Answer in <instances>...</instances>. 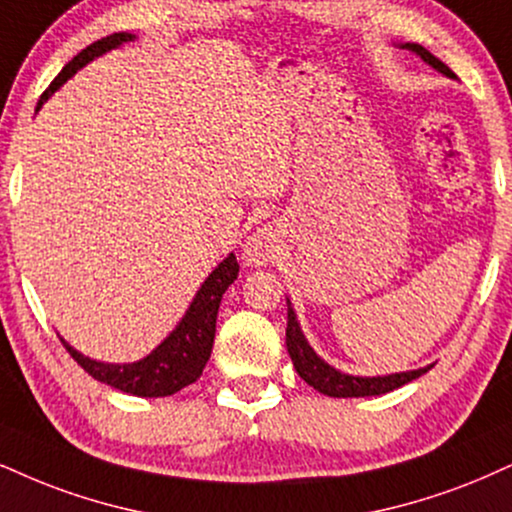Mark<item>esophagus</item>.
<instances>
[{
	"mask_svg": "<svg viewBox=\"0 0 512 512\" xmlns=\"http://www.w3.org/2000/svg\"><path fill=\"white\" fill-rule=\"evenodd\" d=\"M273 246H275V239L270 235V230H266V227H263V230H256L244 244L246 261L254 263V266H263V263L273 256Z\"/></svg>",
	"mask_w": 512,
	"mask_h": 512,
	"instance_id": "34e87169",
	"label": "esophagus"
}]
</instances>
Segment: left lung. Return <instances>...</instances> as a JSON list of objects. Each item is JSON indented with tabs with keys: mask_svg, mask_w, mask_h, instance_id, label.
Instances as JSON below:
<instances>
[{
	"mask_svg": "<svg viewBox=\"0 0 512 512\" xmlns=\"http://www.w3.org/2000/svg\"><path fill=\"white\" fill-rule=\"evenodd\" d=\"M401 47L418 54L422 61L430 63L432 68H437V71L444 73L446 78H456V73H453L444 61H439L437 56L427 52L422 44L406 42V44H401ZM287 351H289V356H292V363H294L296 372H299L301 380H306L313 389H318L320 394L334 396V399H351V396H356L358 399V396L387 394V391H394V389L403 387V384L418 380L420 375H425V372L432 368V365H427V368H420V370L394 372V375H384V377H353V375H346V372L334 370L332 365H327L323 358H320L318 353L311 349V344L306 342V337H304V332H301L299 320H296L292 306L287 308Z\"/></svg>",
	"mask_w": 512,
	"mask_h": 512,
	"instance_id": "8db88e82",
	"label": "left lung"
}]
</instances>
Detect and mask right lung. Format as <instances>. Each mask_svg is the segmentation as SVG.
Listing matches in <instances>:
<instances>
[{
  "instance_id": "obj_1",
  "label": "right lung",
  "mask_w": 512,
  "mask_h": 512,
  "mask_svg": "<svg viewBox=\"0 0 512 512\" xmlns=\"http://www.w3.org/2000/svg\"><path fill=\"white\" fill-rule=\"evenodd\" d=\"M135 40V35L130 33H113L102 40L92 42L90 47L82 49L78 56H73V61H68L63 66V71L52 80V85L42 92L40 102H37V111L42 109V104L47 102L52 94L66 82L71 75L80 71L85 63H90L97 56L109 52V49L121 47L123 42ZM239 263L235 254L225 258L220 266L206 277V282L194 296V301L189 304L185 318L180 320L178 327L168 334L163 342L149 353L147 358L137 363H102L92 361V358L82 356L80 351H75L71 344L63 342L68 353L73 356V361L80 365L82 370L90 372L94 380L109 384L113 389H121L125 394L132 396H170L175 391L185 389L187 384L197 382L199 375L206 368V361L211 358L213 349V337H216V318L220 299H223L225 289L237 280Z\"/></svg>"
}]
</instances>
